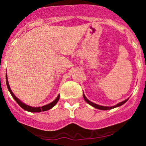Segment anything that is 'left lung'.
Here are the masks:
<instances>
[{"label":"left lung","mask_w":146,"mask_h":146,"mask_svg":"<svg viewBox=\"0 0 146 146\" xmlns=\"http://www.w3.org/2000/svg\"><path fill=\"white\" fill-rule=\"evenodd\" d=\"M83 98H84L85 101L86 102L88 103V104H89L90 105H91L92 107H94V108H96V109H99V110H111V109H113V108H118V107H120L121 106V105H123L124 103H126V102L128 101V99H126V100H124V101L121 102H119L118 104H115V105H114V106H112V107H107V106H102V105H99V104H95V103L92 102H91L90 100H88V99L86 98V96H85V94H83Z\"/></svg>","instance_id":"obj_1"}]
</instances>
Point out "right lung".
<instances>
[{
    "mask_svg": "<svg viewBox=\"0 0 146 146\" xmlns=\"http://www.w3.org/2000/svg\"><path fill=\"white\" fill-rule=\"evenodd\" d=\"M6 86H7L8 90L9 91L10 94H11V95L12 96V97L15 99V100L17 102V104H19V105H20V106L21 107L23 110H26V111L32 112V113H40V112H44V111H46V110H50L51 108H53L55 104H57V102H58V100H59V98H60V95H58V96H57V98H56V99H55L53 102H52L51 103H50V104H46V105H44V106H42V107L33 108V107L29 106V105H28V104H25V103H23V102L20 100V99H19L17 97H16V96H15V94H13V92L11 91V88H10L9 84V81H8L7 75H6Z\"/></svg>",
    "mask_w": 146,
    "mask_h": 146,
    "instance_id": "add662e5",
    "label": "right lung"
}]
</instances>
